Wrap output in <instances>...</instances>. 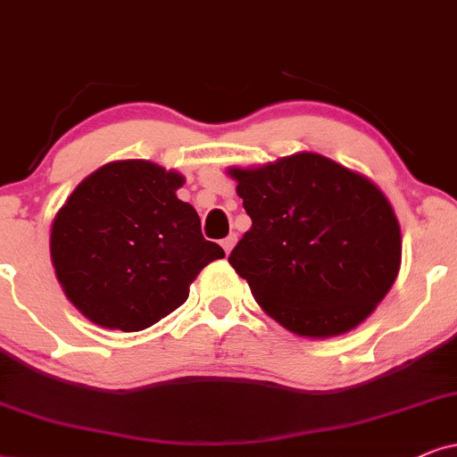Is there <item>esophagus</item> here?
<instances>
[{"label":"esophagus","mask_w":457,"mask_h":457,"mask_svg":"<svg viewBox=\"0 0 457 457\" xmlns=\"http://www.w3.org/2000/svg\"><path fill=\"white\" fill-rule=\"evenodd\" d=\"M236 240H238V236H236V234H229L228 238H223V240H221V246H223L225 255H229V253H232V248H234V245H236Z\"/></svg>","instance_id":"esophagus-1"}]
</instances>
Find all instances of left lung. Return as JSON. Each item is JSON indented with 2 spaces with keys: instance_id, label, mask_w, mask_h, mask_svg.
Masks as SVG:
<instances>
[{
  "instance_id": "1",
  "label": "left lung",
  "mask_w": 457,
  "mask_h": 457,
  "mask_svg": "<svg viewBox=\"0 0 457 457\" xmlns=\"http://www.w3.org/2000/svg\"><path fill=\"white\" fill-rule=\"evenodd\" d=\"M228 175L253 221L229 263L265 314L303 337L361 325L401 268V225L382 189L310 152Z\"/></svg>"
}]
</instances>
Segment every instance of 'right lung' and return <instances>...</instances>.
I'll return each mask as SVG.
<instances>
[{"label":"right lung","mask_w":457,"mask_h":457,"mask_svg":"<svg viewBox=\"0 0 457 457\" xmlns=\"http://www.w3.org/2000/svg\"><path fill=\"white\" fill-rule=\"evenodd\" d=\"M183 183V175L154 162H109L56 212V278L95 325L124 333L155 325L186 303L202 268L225 257L204 240L194 206L177 198Z\"/></svg>","instance_id":"obj_1"}]
</instances>
